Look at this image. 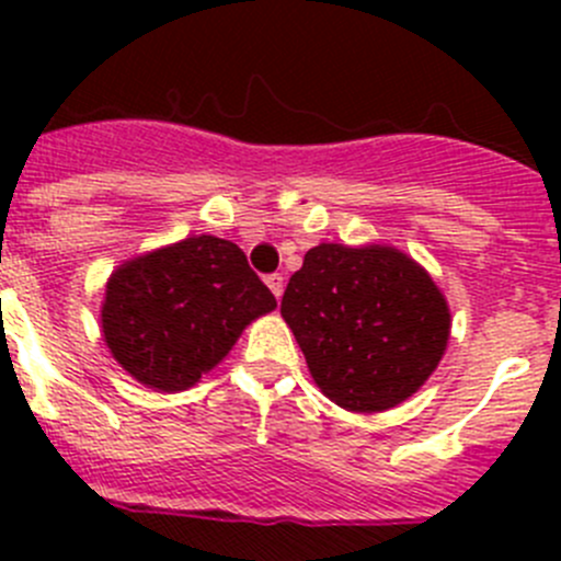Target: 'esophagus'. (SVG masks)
<instances>
[{
  "label": "esophagus",
  "mask_w": 561,
  "mask_h": 561,
  "mask_svg": "<svg viewBox=\"0 0 561 561\" xmlns=\"http://www.w3.org/2000/svg\"><path fill=\"white\" fill-rule=\"evenodd\" d=\"M265 285L271 287V293H274L276 298H282V290H285V279H282L279 274H268V276H265Z\"/></svg>",
  "instance_id": "1"
}]
</instances>
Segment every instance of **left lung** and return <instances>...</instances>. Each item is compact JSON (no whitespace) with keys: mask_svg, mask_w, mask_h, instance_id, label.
<instances>
[{"mask_svg":"<svg viewBox=\"0 0 561 561\" xmlns=\"http://www.w3.org/2000/svg\"><path fill=\"white\" fill-rule=\"evenodd\" d=\"M322 393L350 412H382L437 369L450 312L432 276L390 247L320 244L282 296Z\"/></svg>","mask_w":561,"mask_h":561,"instance_id":"8db88e82","label":"left lung"}]
</instances>
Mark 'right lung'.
Returning <instances> with one entry per match:
<instances>
[{
    "instance_id": "add662e5",
    "label": "right lung",
    "mask_w": 561,
    "mask_h": 561,
    "mask_svg": "<svg viewBox=\"0 0 561 561\" xmlns=\"http://www.w3.org/2000/svg\"><path fill=\"white\" fill-rule=\"evenodd\" d=\"M276 298L239 247L214 236L124 263L105 287L103 333L144 386L184 390L219 364Z\"/></svg>"
}]
</instances>
